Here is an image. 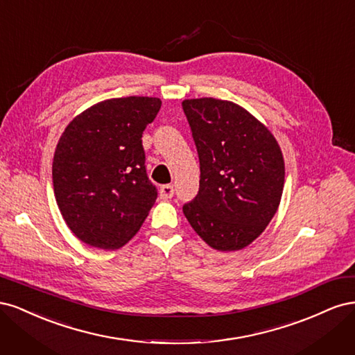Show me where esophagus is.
<instances>
[{
    "label": "esophagus",
    "mask_w": 355,
    "mask_h": 355,
    "mask_svg": "<svg viewBox=\"0 0 355 355\" xmlns=\"http://www.w3.org/2000/svg\"><path fill=\"white\" fill-rule=\"evenodd\" d=\"M173 194H175L173 185H163V187L159 188V196H161V198L167 200V198H171V197H173Z\"/></svg>",
    "instance_id": "esophagus-1"
}]
</instances>
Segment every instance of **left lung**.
Returning a JSON list of instances; mask_svg holds the SVG:
<instances>
[{
    "instance_id": "8db88e82",
    "label": "left lung",
    "mask_w": 355,
    "mask_h": 355,
    "mask_svg": "<svg viewBox=\"0 0 355 355\" xmlns=\"http://www.w3.org/2000/svg\"><path fill=\"white\" fill-rule=\"evenodd\" d=\"M200 158V191L184 206L214 250L235 252L265 231L280 206L284 158L277 139L243 106L222 99L182 102Z\"/></svg>"
}]
</instances>
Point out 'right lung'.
Returning <instances> with one entry per match:
<instances>
[{"label": "right lung", "instance_id": "obj_1", "mask_svg": "<svg viewBox=\"0 0 355 355\" xmlns=\"http://www.w3.org/2000/svg\"><path fill=\"white\" fill-rule=\"evenodd\" d=\"M159 108L161 101L148 96L106 99L78 114L62 133L53 188L63 220L83 243L115 250L141 230L157 200L142 133Z\"/></svg>", "mask_w": 355, "mask_h": 355}]
</instances>
